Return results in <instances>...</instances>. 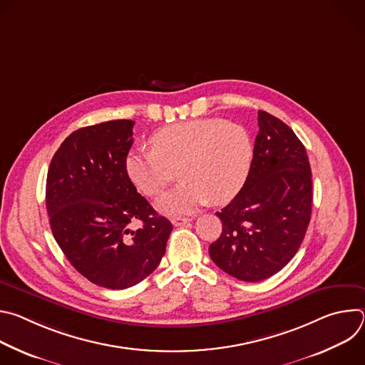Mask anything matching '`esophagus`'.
Instances as JSON below:
<instances>
[{"label":"esophagus","mask_w":365,"mask_h":365,"mask_svg":"<svg viewBox=\"0 0 365 365\" xmlns=\"http://www.w3.org/2000/svg\"><path fill=\"white\" fill-rule=\"evenodd\" d=\"M192 220L190 218H182V217H176V218H172V224L175 227H183L186 224H189Z\"/></svg>","instance_id":"34e87169"}]
</instances>
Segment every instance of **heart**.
Masks as SVG:
<instances>
[{"mask_svg":"<svg viewBox=\"0 0 365 365\" xmlns=\"http://www.w3.org/2000/svg\"><path fill=\"white\" fill-rule=\"evenodd\" d=\"M151 148H133L125 158L130 180L147 196L162 193L176 178L182 182L158 200L166 215L190 214L210 200L224 203L242 187L252 160L248 131L220 118L173 124L151 135Z\"/></svg>","mask_w":365,"mask_h":365,"instance_id":"obj_1","label":"heart"}]
</instances>
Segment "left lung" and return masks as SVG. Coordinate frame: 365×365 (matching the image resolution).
I'll list each match as a JSON object with an SVG mask.
<instances>
[{
  "mask_svg": "<svg viewBox=\"0 0 365 365\" xmlns=\"http://www.w3.org/2000/svg\"><path fill=\"white\" fill-rule=\"evenodd\" d=\"M312 214V172L293 130L258 111V134L244 186L217 212L221 237L212 262L230 276L259 282L280 272L297 252Z\"/></svg>",
  "mask_w": 365,
  "mask_h": 365,
  "instance_id": "left-lung-1",
  "label": "left lung"
}]
</instances>
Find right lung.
Instances as JSON below:
<instances>
[{
  "mask_svg": "<svg viewBox=\"0 0 365 365\" xmlns=\"http://www.w3.org/2000/svg\"><path fill=\"white\" fill-rule=\"evenodd\" d=\"M131 120L73 131L50 162L46 207L50 228L69 263L93 284L121 290L154 272L173 230L125 172ZM142 227L129 230L131 222Z\"/></svg>",
  "mask_w": 365,
  "mask_h": 365,
  "instance_id": "add662e5",
  "label": "right lung"
}]
</instances>
